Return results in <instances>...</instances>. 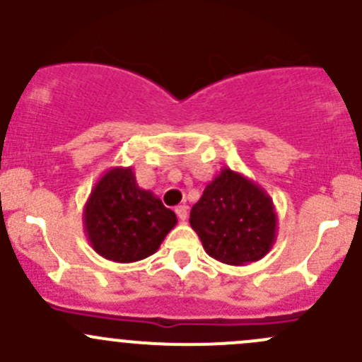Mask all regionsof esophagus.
Segmentation results:
<instances>
[{"label": "esophagus", "mask_w": 362, "mask_h": 362, "mask_svg": "<svg viewBox=\"0 0 362 362\" xmlns=\"http://www.w3.org/2000/svg\"><path fill=\"white\" fill-rule=\"evenodd\" d=\"M175 214H177V217L180 218V221H185V218H187V206H185V204H178V206L175 208Z\"/></svg>", "instance_id": "obj_1"}]
</instances>
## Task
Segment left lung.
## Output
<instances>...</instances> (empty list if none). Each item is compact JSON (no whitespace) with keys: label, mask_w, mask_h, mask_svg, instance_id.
Returning <instances> with one entry per match:
<instances>
[{"label":"left lung","mask_w":362,"mask_h":362,"mask_svg":"<svg viewBox=\"0 0 362 362\" xmlns=\"http://www.w3.org/2000/svg\"><path fill=\"white\" fill-rule=\"evenodd\" d=\"M189 222L210 257L245 266L272 250L279 217L261 185L231 168H222L191 208Z\"/></svg>","instance_id":"8db88e82"}]
</instances>
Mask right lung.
Returning a JSON list of instances; mask_svg holds the SVG:
<instances>
[{
    "label": "right lung",
    "mask_w": 362,
    "mask_h": 362,
    "mask_svg": "<svg viewBox=\"0 0 362 362\" xmlns=\"http://www.w3.org/2000/svg\"><path fill=\"white\" fill-rule=\"evenodd\" d=\"M90 247L113 262L148 257L177 226V215L154 192L138 187L133 168H108L83 204Z\"/></svg>",
    "instance_id": "add662e5"
}]
</instances>
